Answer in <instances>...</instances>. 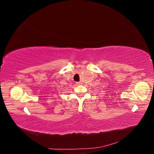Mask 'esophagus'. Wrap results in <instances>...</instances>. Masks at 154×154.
I'll return each instance as SVG.
<instances>
[{
	"label": "esophagus",
	"instance_id": "34e87169",
	"mask_svg": "<svg viewBox=\"0 0 154 154\" xmlns=\"http://www.w3.org/2000/svg\"><path fill=\"white\" fill-rule=\"evenodd\" d=\"M76 85H81V84H82V82H76Z\"/></svg>",
	"mask_w": 154,
	"mask_h": 154
}]
</instances>
